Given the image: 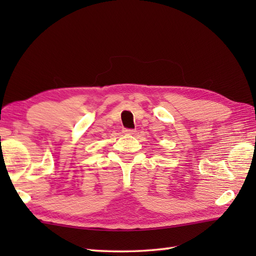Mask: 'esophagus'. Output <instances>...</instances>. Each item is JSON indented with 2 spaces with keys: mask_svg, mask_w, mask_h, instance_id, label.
<instances>
[{
  "mask_svg": "<svg viewBox=\"0 0 256 256\" xmlns=\"http://www.w3.org/2000/svg\"><path fill=\"white\" fill-rule=\"evenodd\" d=\"M123 133L128 135H133L135 133V130L133 128H123Z\"/></svg>",
  "mask_w": 256,
  "mask_h": 256,
  "instance_id": "1",
  "label": "esophagus"
}]
</instances>
